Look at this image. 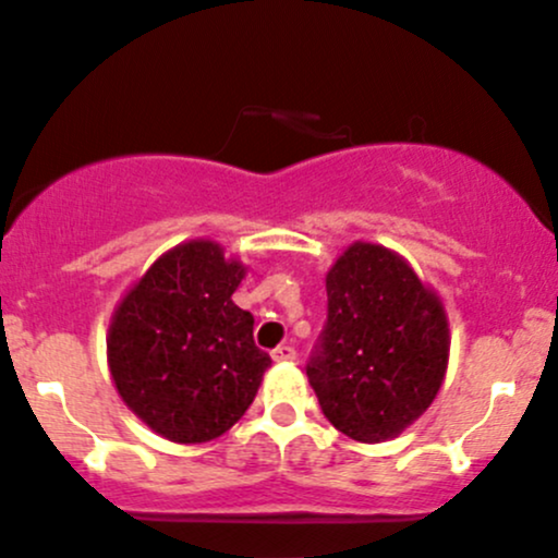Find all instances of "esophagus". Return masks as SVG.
I'll return each mask as SVG.
<instances>
[{
    "instance_id": "obj_1",
    "label": "esophagus",
    "mask_w": 558,
    "mask_h": 558,
    "mask_svg": "<svg viewBox=\"0 0 558 558\" xmlns=\"http://www.w3.org/2000/svg\"><path fill=\"white\" fill-rule=\"evenodd\" d=\"M293 359H296V348L288 345V343L278 345L272 351V361H278V364H288V361H293Z\"/></svg>"
}]
</instances>
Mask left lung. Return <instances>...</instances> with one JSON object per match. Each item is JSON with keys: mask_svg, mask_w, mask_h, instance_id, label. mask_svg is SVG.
Wrapping results in <instances>:
<instances>
[{"mask_svg": "<svg viewBox=\"0 0 558 558\" xmlns=\"http://www.w3.org/2000/svg\"><path fill=\"white\" fill-rule=\"evenodd\" d=\"M325 286L327 325L306 366L308 385L338 432L364 445L395 439L445 381V304L408 259L372 241H353Z\"/></svg>", "mask_w": 558, "mask_h": 558, "instance_id": "obj_1", "label": "left lung"}]
</instances>
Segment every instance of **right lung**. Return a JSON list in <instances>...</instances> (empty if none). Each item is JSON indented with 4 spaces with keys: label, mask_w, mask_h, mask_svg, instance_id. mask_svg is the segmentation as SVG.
Listing matches in <instances>:
<instances>
[{
    "label": "right lung",
    "mask_w": 558,
    "mask_h": 558,
    "mask_svg": "<svg viewBox=\"0 0 558 558\" xmlns=\"http://www.w3.org/2000/svg\"><path fill=\"white\" fill-rule=\"evenodd\" d=\"M246 265L210 239L163 252L132 283L106 335L124 405L177 445L226 434L262 385L270 355L254 345V317L233 304Z\"/></svg>",
    "instance_id": "1"
}]
</instances>
